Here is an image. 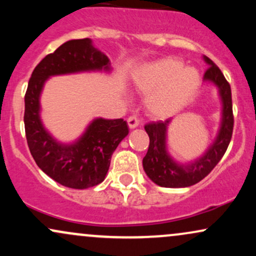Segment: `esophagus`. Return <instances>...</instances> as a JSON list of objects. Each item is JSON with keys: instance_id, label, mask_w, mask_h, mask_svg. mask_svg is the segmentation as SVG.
I'll use <instances>...</instances> for the list:
<instances>
[{"instance_id": "1", "label": "esophagus", "mask_w": 256, "mask_h": 256, "mask_svg": "<svg viewBox=\"0 0 256 256\" xmlns=\"http://www.w3.org/2000/svg\"><path fill=\"white\" fill-rule=\"evenodd\" d=\"M128 124L130 128H136L138 125H140V120L137 119L136 116H131L128 118Z\"/></svg>"}]
</instances>
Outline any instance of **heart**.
<instances>
[{
	"instance_id": "obj_1",
	"label": "heart",
	"mask_w": 256,
	"mask_h": 256,
	"mask_svg": "<svg viewBox=\"0 0 256 256\" xmlns=\"http://www.w3.org/2000/svg\"><path fill=\"white\" fill-rule=\"evenodd\" d=\"M201 77L195 67H184L176 58L144 64L134 72V86L146 94V107L155 118H168L192 101Z\"/></svg>"
}]
</instances>
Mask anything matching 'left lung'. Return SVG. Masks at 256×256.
I'll return each mask as SVG.
<instances>
[{"mask_svg": "<svg viewBox=\"0 0 256 256\" xmlns=\"http://www.w3.org/2000/svg\"><path fill=\"white\" fill-rule=\"evenodd\" d=\"M204 60L208 64L204 82L216 85L222 102V119L218 134L201 156L184 164L173 158L167 149V130L171 119L146 124L144 128L150 142L148 152L143 158V168L148 178L158 186L186 188L198 183L222 160L230 144L234 130L230 84L210 58L204 56Z\"/></svg>", "mask_w": 256, "mask_h": 256, "instance_id": "1", "label": "left lung"}]
</instances>
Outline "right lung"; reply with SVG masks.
Returning <instances> with one entry per match:
<instances>
[{"instance_id":"1","label":"right lung","mask_w":256,"mask_h":256,"mask_svg":"<svg viewBox=\"0 0 256 256\" xmlns=\"http://www.w3.org/2000/svg\"><path fill=\"white\" fill-rule=\"evenodd\" d=\"M106 54L90 38L67 40L37 64L25 94V132L37 166L55 182L71 189H88L104 180L110 158L128 134L122 119L95 118L72 143L58 142L40 119V95L54 76L112 71Z\"/></svg>"}]
</instances>
